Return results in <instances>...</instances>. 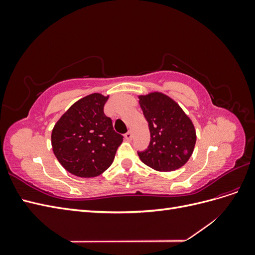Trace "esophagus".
Masks as SVG:
<instances>
[{"instance_id":"1","label":"esophagus","mask_w":255,"mask_h":255,"mask_svg":"<svg viewBox=\"0 0 255 255\" xmlns=\"http://www.w3.org/2000/svg\"><path fill=\"white\" fill-rule=\"evenodd\" d=\"M125 138H126L127 140H130V139H132V138H133V133L130 132V130H128V132L125 135Z\"/></svg>"}]
</instances>
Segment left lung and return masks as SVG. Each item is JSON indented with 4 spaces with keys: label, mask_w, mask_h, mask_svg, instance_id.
Segmentation results:
<instances>
[{
    "label": "left lung",
    "mask_w": 255,
    "mask_h": 255,
    "mask_svg": "<svg viewBox=\"0 0 255 255\" xmlns=\"http://www.w3.org/2000/svg\"><path fill=\"white\" fill-rule=\"evenodd\" d=\"M138 99L151 134L148 150L139 152L138 156L156 171L180 169L195 150L197 134L194 123L179 103L163 92L152 91L139 95Z\"/></svg>",
    "instance_id": "8db88e82"
}]
</instances>
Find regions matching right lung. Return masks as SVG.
<instances>
[{"label":"right lung","mask_w":255,"mask_h":255,"mask_svg":"<svg viewBox=\"0 0 255 255\" xmlns=\"http://www.w3.org/2000/svg\"><path fill=\"white\" fill-rule=\"evenodd\" d=\"M110 95H88L72 104L55 123L51 134L54 155L68 172L95 177L113 164L122 135L116 133L103 110Z\"/></svg>","instance_id":"obj_1"}]
</instances>
